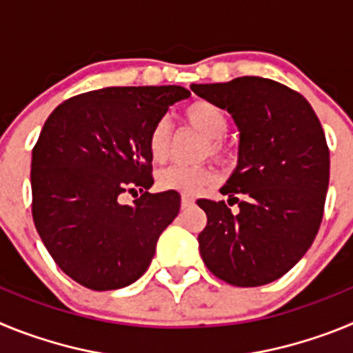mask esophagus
Segmentation results:
<instances>
[{"mask_svg": "<svg viewBox=\"0 0 353 353\" xmlns=\"http://www.w3.org/2000/svg\"><path fill=\"white\" fill-rule=\"evenodd\" d=\"M191 205H194V199L191 198V196H187V194H182V207H191Z\"/></svg>", "mask_w": 353, "mask_h": 353, "instance_id": "esophagus-1", "label": "esophagus"}]
</instances>
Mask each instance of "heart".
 Segmentation results:
<instances>
[{"instance_id": "1", "label": "heart", "mask_w": 353, "mask_h": 353, "mask_svg": "<svg viewBox=\"0 0 353 353\" xmlns=\"http://www.w3.org/2000/svg\"><path fill=\"white\" fill-rule=\"evenodd\" d=\"M183 118L189 125L203 134L208 139L205 154H210L217 162L230 161V152L219 138L228 130V117L219 105L207 101L192 102L183 111ZM170 148V125L166 120H159L148 134V152L155 162L166 159ZM214 180V173L207 166H182L173 164L162 170L157 176V183L164 191H179L183 194H198L205 191Z\"/></svg>"}]
</instances>
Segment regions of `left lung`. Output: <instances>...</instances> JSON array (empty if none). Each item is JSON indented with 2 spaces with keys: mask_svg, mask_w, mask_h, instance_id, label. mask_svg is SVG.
Here are the masks:
<instances>
[{
  "mask_svg": "<svg viewBox=\"0 0 353 353\" xmlns=\"http://www.w3.org/2000/svg\"><path fill=\"white\" fill-rule=\"evenodd\" d=\"M191 90L226 109L240 132L239 162L221 187L239 212L198 199L207 214L201 258L228 285L276 281L304 256L322 223L330 159L320 120L301 93L265 77Z\"/></svg>",
  "mask_w": 353,
  "mask_h": 353,
  "instance_id": "left-lung-1",
  "label": "left lung"
}]
</instances>
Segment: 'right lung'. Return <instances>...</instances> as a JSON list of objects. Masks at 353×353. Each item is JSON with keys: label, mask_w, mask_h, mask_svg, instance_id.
I'll use <instances>...</instances> for the list:
<instances>
[{"label": "right lung", "mask_w": 353, "mask_h": 353, "mask_svg": "<svg viewBox=\"0 0 353 353\" xmlns=\"http://www.w3.org/2000/svg\"><path fill=\"white\" fill-rule=\"evenodd\" d=\"M182 86H111L72 97L49 114L31 157L33 221L56 265L95 292L138 281L180 194H152L148 134ZM142 196L134 205L121 194ZM137 194V192H136Z\"/></svg>", "instance_id": "add662e5"}]
</instances>
